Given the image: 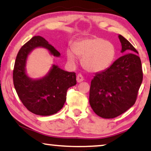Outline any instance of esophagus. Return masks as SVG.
Here are the masks:
<instances>
[{
  "instance_id": "34e87169",
  "label": "esophagus",
  "mask_w": 151,
  "mask_h": 151,
  "mask_svg": "<svg viewBox=\"0 0 151 151\" xmlns=\"http://www.w3.org/2000/svg\"><path fill=\"white\" fill-rule=\"evenodd\" d=\"M83 80H84V78H83V76L81 75V74H78V75L76 76V81L78 83L82 82Z\"/></svg>"
}]
</instances>
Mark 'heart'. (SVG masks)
I'll use <instances>...</instances> for the list:
<instances>
[{
    "label": "heart",
    "instance_id": "b5f03b06",
    "mask_svg": "<svg viewBox=\"0 0 151 151\" xmlns=\"http://www.w3.org/2000/svg\"><path fill=\"white\" fill-rule=\"evenodd\" d=\"M72 50L67 51V58L75 62L76 55L82 58L83 68L90 73H99L109 68L116 58L115 46L100 37H91L76 41Z\"/></svg>",
    "mask_w": 151,
    "mask_h": 151
}]
</instances>
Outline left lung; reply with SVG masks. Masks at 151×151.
Masks as SVG:
<instances>
[{"label": "left lung", "instance_id": "obj_1", "mask_svg": "<svg viewBox=\"0 0 151 151\" xmlns=\"http://www.w3.org/2000/svg\"><path fill=\"white\" fill-rule=\"evenodd\" d=\"M121 52L131 53L121 56L109 68L96 73L91 82L89 104L100 117L112 119L127 111L136 102L143 79L140 57L134 46L119 35Z\"/></svg>", "mask_w": 151, "mask_h": 151}]
</instances>
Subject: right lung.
Wrapping results in <instances>:
<instances>
[{"instance_id":"right-lung-1","label":"right lung","mask_w":151,"mask_h":151,"mask_svg":"<svg viewBox=\"0 0 151 151\" xmlns=\"http://www.w3.org/2000/svg\"><path fill=\"white\" fill-rule=\"evenodd\" d=\"M38 47L47 48L55 57L59 51L43 37L35 36L18 52L13 71V81L17 96L29 111L38 115L49 116L62 109L67 90L76 84L75 73H69L53 65L49 73L40 79L32 80L25 73L28 55Z\"/></svg>"}]
</instances>
